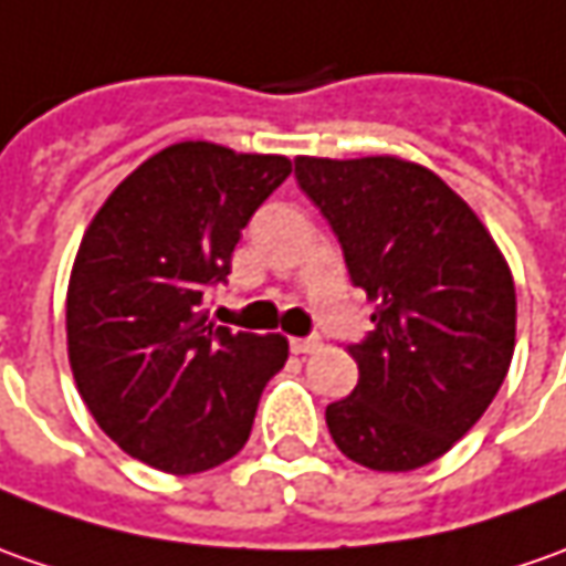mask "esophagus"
Returning <instances> with one entry per match:
<instances>
[{
	"label": "esophagus",
	"mask_w": 566,
	"mask_h": 566,
	"mask_svg": "<svg viewBox=\"0 0 566 566\" xmlns=\"http://www.w3.org/2000/svg\"><path fill=\"white\" fill-rule=\"evenodd\" d=\"M318 347H322V337H318V334H310V337H294V340H291V349H294V353H300V356L315 353Z\"/></svg>",
	"instance_id": "esophagus-1"
}]
</instances>
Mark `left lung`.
Instances as JSON below:
<instances>
[{
    "mask_svg": "<svg viewBox=\"0 0 566 566\" xmlns=\"http://www.w3.org/2000/svg\"><path fill=\"white\" fill-rule=\"evenodd\" d=\"M294 176L340 241L375 332L349 344L359 384L325 409L337 449L415 471L459 443L509 375L517 297L476 213L399 157H297Z\"/></svg>",
    "mask_w": 566,
    "mask_h": 566,
    "instance_id": "8db88e82",
    "label": "left lung"
}]
</instances>
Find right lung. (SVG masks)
Masks as SVG:
<instances>
[{"instance_id": "right-lung-1", "label": "right lung", "mask_w": 566, "mask_h": 566, "mask_svg": "<svg viewBox=\"0 0 566 566\" xmlns=\"http://www.w3.org/2000/svg\"><path fill=\"white\" fill-rule=\"evenodd\" d=\"M291 176L282 154L179 142L148 157L102 203L67 287V356L92 418L123 452L167 474L241 452L282 334L210 322L241 229Z\"/></svg>"}]
</instances>
